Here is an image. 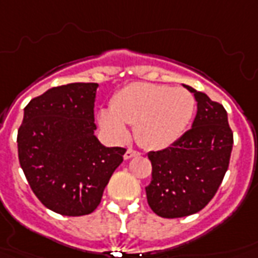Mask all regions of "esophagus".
Wrapping results in <instances>:
<instances>
[{
	"label": "esophagus",
	"mask_w": 258,
	"mask_h": 258,
	"mask_svg": "<svg viewBox=\"0 0 258 258\" xmlns=\"http://www.w3.org/2000/svg\"><path fill=\"white\" fill-rule=\"evenodd\" d=\"M140 152L138 151H134V149H127V152L124 154V159H131V158H135L138 156Z\"/></svg>",
	"instance_id": "esophagus-1"
}]
</instances>
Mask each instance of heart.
Masks as SVG:
<instances>
[{
    "instance_id": "1",
    "label": "heart",
    "mask_w": 258,
    "mask_h": 258,
    "mask_svg": "<svg viewBox=\"0 0 258 258\" xmlns=\"http://www.w3.org/2000/svg\"><path fill=\"white\" fill-rule=\"evenodd\" d=\"M110 110L99 113V124L113 141H127L130 131L125 124H130L142 147L165 149L191 123L196 100L183 88L134 82L113 96Z\"/></svg>"
}]
</instances>
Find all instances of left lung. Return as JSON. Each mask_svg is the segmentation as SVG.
<instances>
[{"mask_svg": "<svg viewBox=\"0 0 258 258\" xmlns=\"http://www.w3.org/2000/svg\"><path fill=\"white\" fill-rule=\"evenodd\" d=\"M194 95L197 114L191 128L170 147L149 152L152 180L145 188L148 204L162 218H181L210 203L228 170L233 133L222 104L183 85Z\"/></svg>", "mask_w": 258, "mask_h": 258, "instance_id": "left-lung-1", "label": "left lung"}]
</instances>
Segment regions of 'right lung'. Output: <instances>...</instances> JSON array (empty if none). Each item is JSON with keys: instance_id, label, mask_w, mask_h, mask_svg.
Returning a JSON list of instances; mask_svg holds the SVG:
<instances>
[{"instance_id": "1", "label": "right lung", "mask_w": 258, "mask_h": 258, "mask_svg": "<svg viewBox=\"0 0 258 258\" xmlns=\"http://www.w3.org/2000/svg\"><path fill=\"white\" fill-rule=\"evenodd\" d=\"M98 84H68L32 99L18 130L19 163L41 204L66 217L98 208L124 148L95 135Z\"/></svg>"}]
</instances>
